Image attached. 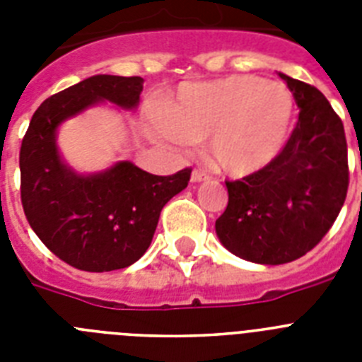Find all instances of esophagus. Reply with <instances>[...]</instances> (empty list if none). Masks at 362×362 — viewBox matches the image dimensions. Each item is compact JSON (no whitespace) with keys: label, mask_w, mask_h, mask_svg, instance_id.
I'll use <instances>...</instances> for the list:
<instances>
[{"label":"esophagus","mask_w":362,"mask_h":362,"mask_svg":"<svg viewBox=\"0 0 362 362\" xmlns=\"http://www.w3.org/2000/svg\"><path fill=\"white\" fill-rule=\"evenodd\" d=\"M192 183H201V181H206V179H210V174H206L204 170H201V168H196V170L192 172Z\"/></svg>","instance_id":"esophagus-1"}]
</instances>
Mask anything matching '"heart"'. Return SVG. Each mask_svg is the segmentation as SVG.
Here are the masks:
<instances>
[{"label":"heart","instance_id":"heart-1","mask_svg":"<svg viewBox=\"0 0 362 362\" xmlns=\"http://www.w3.org/2000/svg\"><path fill=\"white\" fill-rule=\"evenodd\" d=\"M292 92L255 76L194 83L163 112L166 132L185 143H206L214 165L243 177L281 153L293 124Z\"/></svg>","mask_w":362,"mask_h":362}]
</instances>
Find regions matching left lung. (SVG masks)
<instances>
[{
  "instance_id": "8db88e82",
  "label": "left lung",
  "mask_w": 362,
  "mask_h": 362,
  "mask_svg": "<svg viewBox=\"0 0 362 362\" xmlns=\"http://www.w3.org/2000/svg\"><path fill=\"white\" fill-rule=\"evenodd\" d=\"M279 76L293 94L299 119L270 165L226 181L228 204L216 221L221 243L259 264L290 263L319 245L350 183L341 117L315 86Z\"/></svg>"
}]
</instances>
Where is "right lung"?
<instances>
[{"label":"right lung","instance_id":"obj_1","mask_svg":"<svg viewBox=\"0 0 362 362\" xmlns=\"http://www.w3.org/2000/svg\"><path fill=\"white\" fill-rule=\"evenodd\" d=\"M143 78L92 76L45 99L19 150L21 204L28 225L54 255L85 272L130 267L150 246L159 214L187 188L192 168L153 175L121 161L94 175H79L62 161L57 127L98 101L123 108L139 103Z\"/></svg>","mask_w":362,"mask_h":362}]
</instances>
